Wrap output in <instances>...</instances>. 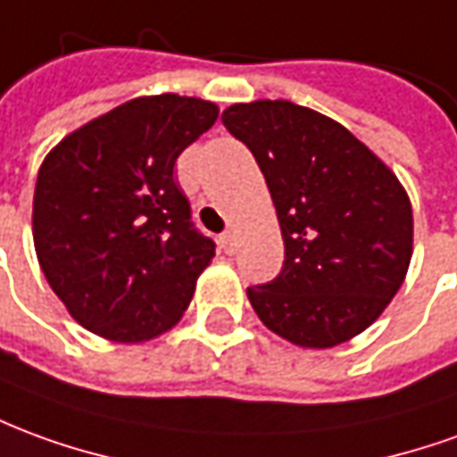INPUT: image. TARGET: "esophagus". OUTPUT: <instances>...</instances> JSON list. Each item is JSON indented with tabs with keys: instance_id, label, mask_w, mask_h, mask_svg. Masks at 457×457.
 I'll return each mask as SVG.
<instances>
[{
	"instance_id": "obj_1",
	"label": "esophagus",
	"mask_w": 457,
	"mask_h": 457,
	"mask_svg": "<svg viewBox=\"0 0 457 457\" xmlns=\"http://www.w3.org/2000/svg\"><path fill=\"white\" fill-rule=\"evenodd\" d=\"M220 247L228 252V254H235L237 242H235V232H232V229H225V232L220 235Z\"/></svg>"
}]
</instances>
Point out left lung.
Here are the masks:
<instances>
[{
  "label": "left lung",
  "mask_w": 457,
  "mask_h": 457,
  "mask_svg": "<svg viewBox=\"0 0 457 457\" xmlns=\"http://www.w3.org/2000/svg\"><path fill=\"white\" fill-rule=\"evenodd\" d=\"M222 123L254 155L282 228V272L247 287L262 324L306 349L361 334L411 264L403 185L341 123L292 101L235 104Z\"/></svg>",
  "instance_id": "1"
}]
</instances>
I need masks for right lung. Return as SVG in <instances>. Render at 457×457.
I'll list each match as a JSON object with an SVG mask.
<instances>
[{
  "label": "right lung",
  "instance_id": "obj_1",
  "mask_svg": "<svg viewBox=\"0 0 457 457\" xmlns=\"http://www.w3.org/2000/svg\"><path fill=\"white\" fill-rule=\"evenodd\" d=\"M218 113L187 96L133 98L73 130L41 162L37 257L88 331L138 344L183 317L215 242L193 225L173 170Z\"/></svg>",
  "mask_w": 457,
  "mask_h": 457
}]
</instances>
